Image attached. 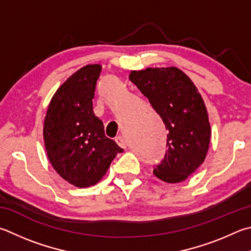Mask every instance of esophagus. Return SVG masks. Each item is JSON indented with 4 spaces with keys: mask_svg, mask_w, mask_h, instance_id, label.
I'll list each match as a JSON object with an SVG mask.
<instances>
[{
    "mask_svg": "<svg viewBox=\"0 0 251 251\" xmlns=\"http://www.w3.org/2000/svg\"><path fill=\"white\" fill-rule=\"evenodd\" d=\"M115 141L117 143V145L120 146V147H122V148H126L127 143H126V140H125V138H124V137H123V136H118V137H116V138H115Z\"/></svg>",
    "mask_w": 251,
    "mask_h": 251,
    "instance_id": "obj_1",
    "label": "esophagus"
}]
</instances>
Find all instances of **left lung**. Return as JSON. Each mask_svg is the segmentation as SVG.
Segmentation results:
<instances>
[{"mask_svg": "<svg viewBox=\"0 0 251 251\" xmlns=\"http://www.w3.org/2000/svg\"><path fill=\"white\" fill-rule=\"evenodd\" d=\"M129 80L149 100L169 131L166 154L153 175L168 183L185 180L206 157L211 126L197 86L176 67L131 71Z\"/></svg>", "mask_w": 251, "mask_h": 251, "instance_id": "8db88e82", "label": "left lung"}]
</instances>
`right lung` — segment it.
<instances>
[{"mask_svg": "<svg viewBox=\"0 0 251 251\" xmlns=\"http://www.w3.org/2000/svg\"><path fill=\"white\" fill-rule=\"evenodd\" d=\"M100 65L81 68L63 83L50 101L44 123L48 159L61 177L78 188L102 179L123 149L104 134L94 115L92 99L101 74Z\"/></svg>", "mask_w": 251, "mask_h": 251, "instance_id": "obj_1", "label": "right lung"}]
</instances>
